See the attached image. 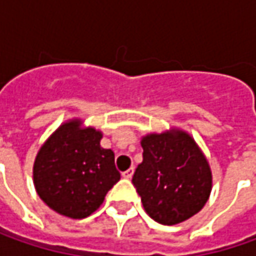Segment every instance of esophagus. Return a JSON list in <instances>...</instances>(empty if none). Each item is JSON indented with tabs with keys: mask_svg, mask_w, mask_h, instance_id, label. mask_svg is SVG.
I'll return each mask as SVG.
<instances>
[{
	"mask_svg": "<svg viewBox=\"0 0 256 256\" xmlns=\"http://www.w3.org/2000/svg\"><path fill=\"white\" fill-rule=\"evenodd\" d=\"M132 175H134V168H130V170H126V171L122 172V176L124 178H126V180L132 178Z\"/></svg>",
	"mask_w": 256,
	"mask_h": 256,
	"instance_id": "34e87169",
	"label": "esophagus"
}]
</instances>
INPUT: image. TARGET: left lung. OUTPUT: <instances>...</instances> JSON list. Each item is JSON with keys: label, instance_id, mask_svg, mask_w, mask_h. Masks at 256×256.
<instances>
[{"label": "left lung", "instance_id": "8db88e82", "mask_svg": "<svg viewBox=\"0 0 256 256\" xmlns=\"http://www.w3.org/2000/svg\"><path fill=\"white\" fill-rule=\"evenodd\" d=\"M142 162L132 176L144 208L154 221L175 225L206 204L212 175L206 158L186 132L144 136Z\"/></svg>", "mask_w": 256, "mask_h": 256}]
</instances>
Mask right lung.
<instances>
[{"mask_svg":"<svg viewBox=\"0 0 256 256\" xmlns=\"http://www.w3.org/2000/svg\"><path fill=\"white\" fill-rule=\"evenodd\" d=\"M101 138L100 131L81 128V121L74 120L62 124L41 146L34 185L51 210L72 220L86 218L121 180L115 155L101 146Z\"/></svg>","mask_w":256,"mask_h":256,"instance_id":"add662e5","label":"right lung"}]
</instances>
